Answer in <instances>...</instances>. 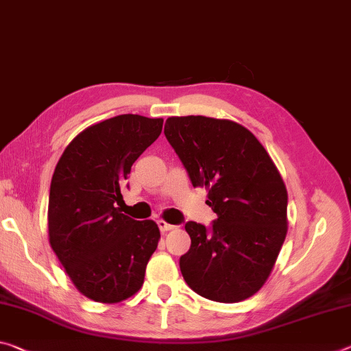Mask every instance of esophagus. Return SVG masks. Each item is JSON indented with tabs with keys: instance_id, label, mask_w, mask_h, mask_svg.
I'll list each match as a JSON object with an SVG mask.
<instances>
[{
	"instance_id": "1",
	"label": "esophagus",
	"mask_w": 351,
	"mask_h": 351,
	"mask_svg": "<svg viewBox=\"0 0 351 351\" xmlns=\"http://www.w3.org/2000/svg\"><path fill=\"white\" fill-rule=\"evenodd\" d=\"M158 226H159V230H160V232H167V231H171L173 230V225H170V223H167V221H164V220H158Z\"/></svg>"
}]
</instances>
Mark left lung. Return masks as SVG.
<instances>
[{
    "label": "left lung",
    "mask_w": 351,
    "mask_h": 351,
    "mask_svg": "<svg viewBox=\"0 0 351 351\" xmlns=\"http://www.w3.org/2000/svg\"><path fill=\"white\" fill-rule=\"evenodd\" d=\"M164 134L193 187L208 189L217 219L187 221L191 248L180 269L208 300L239 303L264 286L287 234V191L274 160L247 128L203 115L169 117Z\"/></svg>",
    "instance_id": "8db88e82"
}]
</instances>
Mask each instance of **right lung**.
<instances>
[{
	"instance_id": "right-lung-1",
	"label": "right lung",
	"mask_w": 351,
	"mask_h": 351,
	"mask_svg": "<svg viewBox=\"0 0 351 351\" xmlns=\"http://www.w3.org/2000/svg\"><path fill=\"white\" fill-rule=\"evenodd\" d=\"M162 119L123 114L86 128L56 165L48 202L49 245L77 291L98 303L138 292L160 232L121 214V186L162 131Z\"/></svg>"
}]
</instances>
